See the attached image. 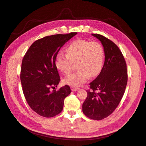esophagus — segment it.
<instances>
[{
    "instance_id": "1",
    "label": "esophagus",
    "mask_w": 146,
    "mask_h": 146,
    "mask_svg": "<svg viewBox=\"0 0 146 146\" xmlns=\"http://www.w3.org/2000/svg\"><path fill=\"white\" fill-rule=\"evenodd\" d=\"M71 89H72V90L73 91H78V90H79V88H76V87L72 86V87H71Z\"/></svg>"
}]
</instances>
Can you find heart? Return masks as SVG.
Returning a JSON list of instances; mask_svg holds the SVG:
<instances>
[{
    "label": "heart",
    "mask_w": 146,
    "mask_h": 146,
    "mask_svg": "<svg viewBox=\"0 0 146 146\" xmlns=\"http://www.w3.org/2000/svg\"><path fill=\"white\" fill-rule=\"evenodd\" d=\"M66 55L57 54L55 58L57 68L65 74L72 71L73 64L76 63V72L67 76L64 83L73 87L84 84L90 76H98L101 71L104 62V50L98 42L86 40H76L67 47Z\"/></svg>",
    "instance_id": "obj_1"
}]
</instances>
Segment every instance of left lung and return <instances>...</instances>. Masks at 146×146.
<instances>
[{"mask_svg": "<svg viewBox=\"0 0 146 146\" xmlns=\"http://www.w3.org/2000/svg\"><path fill=\"white\" fill-rule=\"evenodd\" d=\"M92 35L102 44L105 62L98 76L89 84L91 90L86 91L83 112L89 118L101 120L113 113L120 102L128 81V73L125 58L117 45L100 35Z\"/></svg>", "mask_w": 146, "mask_h": 146, "instance_id": "obj_1", "label": "left lung"}]
</instances>
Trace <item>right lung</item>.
<instances>
[{
    "label": "right lung",
    "mask_w": 146,
    "mask_h": 146,
    "mask_svg": "<svg viewBox=\"0 0 146 146\" xmlns=\"http://www.w3.org/2000/svg\"><path fill=\"white\" fill-rule=\"evenodd\" d=\"M77 33L48 36L36 40L22 60L20 80L28 105L38 115L55 117L63 110L64 100L70 93L69 86L55 89L60 78L55 58L60 48Z\"/></svg>",
    "instance_id": "right-lung-1"
}]
</instances>
